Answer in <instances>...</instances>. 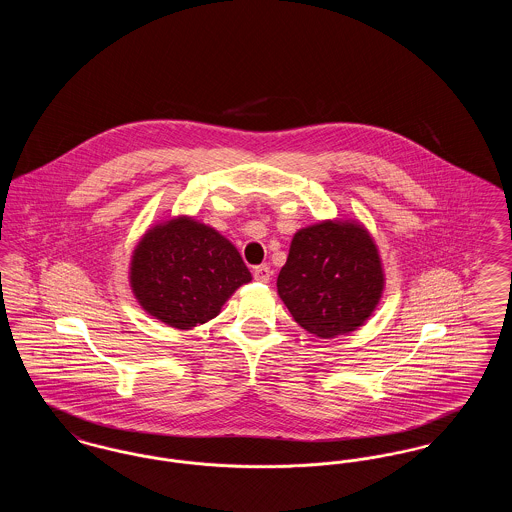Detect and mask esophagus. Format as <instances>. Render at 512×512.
I'll use <instances>...</instances> for the list:
<instances>
[{
  "label": "esophagus",
  "mask_w": 512,
  "mask_h": 512,
  "mask_svg": "<svg viewBox=\"0 0 512 512\" xmlns=\"http://www.w3.org/2000/svg\"><path fill=\"white\" fill-rule=\"evenodd\" d=\"M253 276H255V280H259V282H268L270 276H272V270H270L268 265H259V267L253 268Z\"/></svg>",
  "instance_id": "esophagus-1"
}]
</instances>
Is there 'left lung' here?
<instances>
[{
  "mask_svg": "<svg viewBox=\"0 0 512 512\" xmlns=\"http://www.w3.org/2000/svg\"><path fill=\"white\" fill-rule=\"evenodd\" d=\"M276 286L301 328L318 338H336L372 315L384 272L361 224L326 220L293 236Z\"/></svg>",
  "mask_w": 512,
  "mask_h": 512,
  "instance_id": "8db88e82",
  "label": "left lung"
}]
</instances>
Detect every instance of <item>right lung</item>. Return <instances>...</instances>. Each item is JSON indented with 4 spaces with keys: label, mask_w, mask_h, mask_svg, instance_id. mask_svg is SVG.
<instances>
[{
    "label": "right lung",
    "mask_w": 512,
    "mask_h": 512,
    "mask_svg": "<svg viewBox=\"0 0 512 512\" xmlns=\"http://www.w3.org/2000/svg\"><path fill=\"white\" fill-rule=\"evenodd\" d=\"M249 280L234 245L217 230L184 217L151 228L130 267L140 305L180 330L217 317L224 301Z\"/></svg>",
    "instance_id": "1"
}]
</instances>
